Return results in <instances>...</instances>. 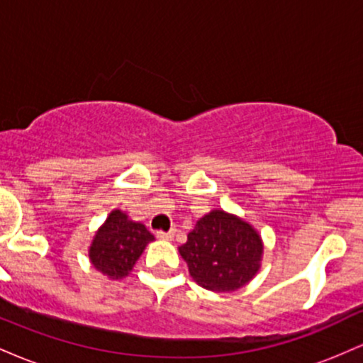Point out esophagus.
<instances>
[{"instance_id":"34e87169","label":"esophagus","mask_w":363,"mask_h":363,"mask_svg":"<svg viewBox=\"0 0 363 363\" xmlns=\"http://www.w3.org/2000/svg\"><path fill=\"white\" fill-rule=\"evenodd\" d=\"M174 234H176V232H174V230H169V232L158 230L157 232V237H158V239H172Z\"/></svg>"}]
</instances>
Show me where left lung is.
I'll return each instance as SVG.
<instances>
[{
	"instance_id": "1",
	"label": "left lung",
	"mask_w": 363,
	"mask_h": 363,
	"mask_svg": "<svg viewBox=\"0 0 363 363\" xmlns=\"http://www.w3.org/2000/svg\"><path fill=\"white\" fill-rule=\"evenodd\" d=\"M179 252L199 286L234 291L251 281L259 269L262 244L244 220L213 210L198 220Z\"/></svg>"
}]
</instances>
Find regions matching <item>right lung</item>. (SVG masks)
I'll use <instances>...</instances> for the list:
<instances>
[{
	"label": "right lung",
	"mask_w": 363,
	"mask_h": 363,
	"mask_svg": "<svg viewBox=\"0 0 363 363\" xmlns=\"http://www.w3.org/2000/svg\"><path fill=\"white\" fill-rule=\"evenodd\" d=\"M152 240L153 235L143 223L131 222L123 211L114 210L94 237L90 261L99 272L118 280L131 272Z\"/></svg>",
	"instance_id": "obj_1"
}]
</instances>
